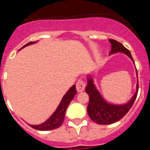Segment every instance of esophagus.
Here are the masks:
<instances>
[{
    "label": "esophagus",
    "instance_id": "obj_1",
    "mask_svg": "<svg viewBox=\"0 0 150 150\" xmlns=\"http://www.w3.org/2000/svg\"><path fill=\"white\" fill-rule=\"evenodd\" d=\"M85 88H86V83L83 81V79H79L76 83V90L78 92L84 91Z\"/></svg>",
    "mask_w": 150,
    "mask_h": 150
}]
</instances>
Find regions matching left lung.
I'll list each match as a JSON object with an SVG mask.
<instances>
[{
	"instance_id": "left-lung-1",
	"label": "left lung",
	"mask_w": 150,
	"mask_h": 150,
	"mask_svg": "<svg viewBox=\"0 0 150 150\" xmlns=\"http://www.w3.org/2000/svg\"><path fill=\"white\" fill-rule=\"evenodd\" d=\"M109 41L111 43V51L110 53H116L120 52H124L134 63L130 51L125 48L121 43L112 39H109ZM138 80H137V90L132 99L125 104L116 105V104L107 103L102 98L99 91L95 88L92 78L88 77L87 86L85 90L89 96V102L87 107V112L91 120L99 125L112 124L121 120L122 118L127 114V112L132 108V105L134 103L138 92Z\"/></svg>"
}]
</instances>
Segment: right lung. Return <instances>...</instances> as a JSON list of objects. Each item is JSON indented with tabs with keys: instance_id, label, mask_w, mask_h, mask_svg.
Listing matches in <instances>:
<instances>
[{
	"instance_id": "add662e5",
	"label": "right lung",
	"mask_w": 150,
	"mask_h": 150,
	"mask_svg": "<svg viewBox=\"0 0 150 150\" xmlns=\"http://www.w3.org/2000/svg\"><path fill=\"white\" fill-rule=\"evenodd\" d=\"M36 42H30V43H27L24 46H22V48L25 47L26 46H28L30 44H34ZM20 49V50H21ZM76 86L74 85L70 89L68 90L67 93L64 95L63 98H62V101H61L60 104L55 111L53 114L52 115L48 120H46L45 122L42 123L40 125H29L31 128H34V129L40 130V131H50V130H53L55 128H58L61 126L63 123L64 120V116H65L66 110H67V107H68L70 102L74 98V97L76 95Z\"/></svg>"
}]
</instances>
